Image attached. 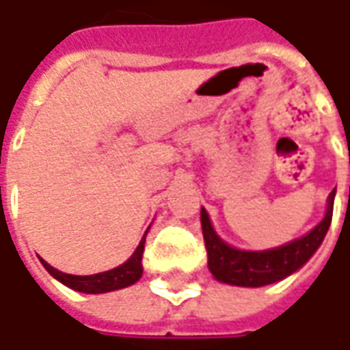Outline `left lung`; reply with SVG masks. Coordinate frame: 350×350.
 <instances>
[{"instance_id": "1", "label": "left lung", "mask_w": 350, "mask_h": 350, "mask_svg": "<svg viewBox=\"0 0 350 350\" xmlns=\"http://www.w3.org/2000/svg\"><path fill=\"white\" fill-rule=\"evenodd\" d=\"M333 198H335V191L327 200L325 218L310 234H306L300 239H294L282 247L269 249V251H241V249L230 247L212 230L208 214L202 208L200 222H202L204 245L208 253L210 273L216 276V280L235 286H265L286 278L294 271H298L321 245L333 218Z\"/></svg>"}]
</instances>
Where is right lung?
<instances>
[{
    "label": "right lung",
    "mask_w": 350,
    "mask_h": 350,
    "mask_svg": "<svg viewBox=\"0 0 350 350\" xmlns=\"http://www.w3.org/2000/svg\"><path fill=\"white\" fill-rule=\"evenodd\" d=\"M144 243H146V234L142 237L140 245L136 247L134 255L128 259L126 262H122L120 267L111 269L107 273H99V275L91 276H75V275H66L56 271L54 267H50L46 261H42L44 269H46L50 275L54 278H58L62 284L70 286V288L77 290V292H85V294H101V292H111V290L126 288L130 284L138 282L142 276V255H144Z\"/></svg>",
    "instance_id": "right-lung-1"
}]
</instances>
